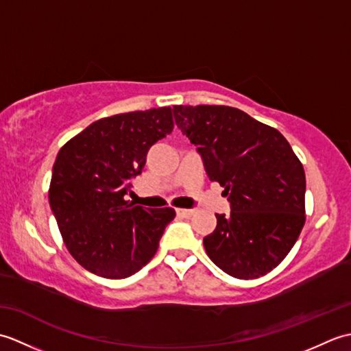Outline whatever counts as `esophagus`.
Returning <instances> with one entry per match:
<instances>
[{
    "mask_svg": "<svg viewBox=\"0 0 351 351\" xmlns=\"http://www.w3.org/2000/svg\"><path fill=\"white\" fill-rule=\"evenodd\" d=\"M176 214L180 215V217L189 219V217H191L193 214H195V210H185V208H178V210H176Z\"/></svg>",
    "mask_w": 351,
    "mask_h": 351,
    "instance_id": "obj_1",
    "label": "esophagus"
}]
</instances>
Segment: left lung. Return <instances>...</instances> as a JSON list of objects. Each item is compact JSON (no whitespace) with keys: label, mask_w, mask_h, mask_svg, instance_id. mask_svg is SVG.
Instances as JSON below:
<instances>
[{"label":"left lung","mask_w":351,"mask_h":351,"mask_svg":"<svg viewBox=\"0 0 351 351\" xmlns=\"http://www.w3.org/2000/svg\"><path fill=\"white\" fill-rule=\"evenodd\" d=\"M178 128L197 146L210 181L225 189L230 213L204 238L206 255L237 279L278 267L306 220V176L287 138L228 106H173Z\"/></svg>","instance_id":"left-lung-1"}]
</instances>
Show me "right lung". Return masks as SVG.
<instances>
[{
	"instance_id": "right-lung-1",
	"label": "right lung",
	"mask_w": 351,
	"mask_h": 351,
	"mask_svg": "<svg viewBox=\"0 0 351 351\" xmlns=\"http://www.w3.org/2000/svg\"><path fill=\"white\" fill-rule=\"evenodd\" d=\"M171 131L170 107L131 111L99 119L58 151L49 205L66 247L86 270L125 279L154 258L175 210H145L125 195L149 149Z\"/></svg>"
}]
</instances>
